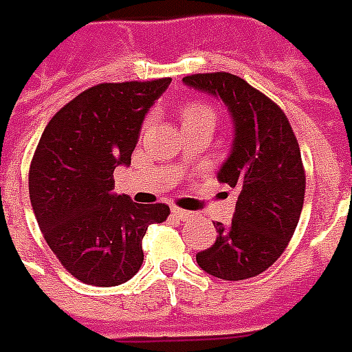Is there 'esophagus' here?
<instances>
[{
	"mask_svg": "<svg viewBox=\"0 0 352 352\" xmlns=\"http://www.w3.org/2000/svg\"><path fill=\"white\" fill-rule=\"evenodd\" d=\"M170 212H172V216H174V218H178V220H189V218L193 216V212L182 210V208H178V206H172Z\"/></svg>",
	"mask_w": 352,
	"mask_h": 352,
	"instance_id": "34e87169",
	"label": "esophagus"
}]
</instances>
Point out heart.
Instances as JSON below:
<instances>
[{
	"label": "heart",
	"mask_w": 352,
	"mask_h": 352,
	"mask_svg": "<svg viewBox=\"0 0 352 352\" xmlns=\"http://www.w3.org/2000/svg\"><path fill=\"white\" fill-rule=\"evenodd\" d=\"M197 117H212L210 109L206 106H201V104H189L182 111V121H191V119H197Z\"/></svg>",
	"instance_id": "1"
}]
</instances>
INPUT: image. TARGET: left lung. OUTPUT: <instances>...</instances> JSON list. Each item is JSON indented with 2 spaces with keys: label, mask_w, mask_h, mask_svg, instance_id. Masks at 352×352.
Instances as JSON below:
<instances>
[{
  "label": "left lung",
  "mask_w": 352,
  "mask_h": 352,
  "mask_svg": "<svg viewBox=\"0 0 352 352\" xmlns=\"http://www.w3.org/2000/svg\"><path fill=\"white\" fill-rule=\"evenodd\" d=\"M182 81L220 100L233 123L218 170L220 184L236 189L233 220L216 221V243L197 254V263L223 280L260 275L280 258L300 221L305 172L298 140L283 109L241 77L218 72Z\"/></svg>",
  "instance_id": "1"
}]
</instances>
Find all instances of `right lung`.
Masks as SVG:
<instances>
[{
	"label": "right lung",
	"mask_w": 352,
	"mask_h": 352,
	"mask_svg": "<svg viewBox=\"0 0 352 352\" xmlns=\"http://www.w3.org/2000/svg\"><path fill=\"white\" fill-rule=\"evenodd\" d=\"M170 79L91 87L52 117L30 166V201L45 241L81 283L117 286L138 273L142 239L166 204L117 195L113 170L129 166L149 108Z\"/></svg>",
	"instance_id": "right-lung-1"
}]
</instances>
